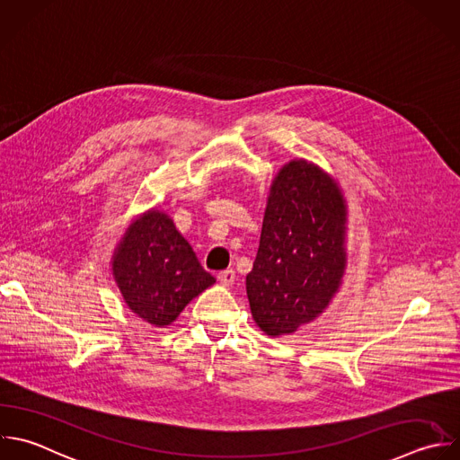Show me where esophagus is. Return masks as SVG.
<instances>
[{
	"label": "esophagus",
	"instance_id": "esophagus-1",
	"mask_svg": "<svg viewBox=\"0 0 460 460\" xmlns=\"http://www.w3.org/2000/svg\"><path fill=\"white\" fill-rule=\"evenodd\" d=\"M217 279L223 286H232L235 282V271L234 270H225L217 275Z\"/></svg>",
	"mask_w": 460,
	"mask_h": 460
}]
</instances>
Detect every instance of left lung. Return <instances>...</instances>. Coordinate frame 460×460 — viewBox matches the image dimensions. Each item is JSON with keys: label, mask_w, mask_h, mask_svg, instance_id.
<instances>
[{"label": "left lung", "mask_w": 460, "mask_h": 460, "mask_svg": "<svg viewBox=\"0 0 460 460\" xmlns=\"http://www.w3.org/2000/svg\"><path fill=\"white\" fill-rule=\"evenodd\" d=\"M347 221L341 187L320 165L295 158L279 169L246 275L250 311L262 332L293 334L329 307L347 270Z\"/></svg>", "instance_id": "8db88e82"}]
</instances>
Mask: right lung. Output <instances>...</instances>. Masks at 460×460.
Instances as JSON below:
<instances>
[{
    "mask_svg": "<svg viewBox=\"0 0 460 460\" xmlns=\"http://www.w3.org/2000/svg\"><path fill=\"white\" fill-rule=\"evenodd\" d=\"M111 273L126 305L155 327L171 325L216 282L172 217L156 207L131 219L113 250Z\"/></svg>",
    "mask_w": 460,
    "mask_h": 460,
    "instance_id": "add662e5",
    "label": "right lung"
}]
</instances>
